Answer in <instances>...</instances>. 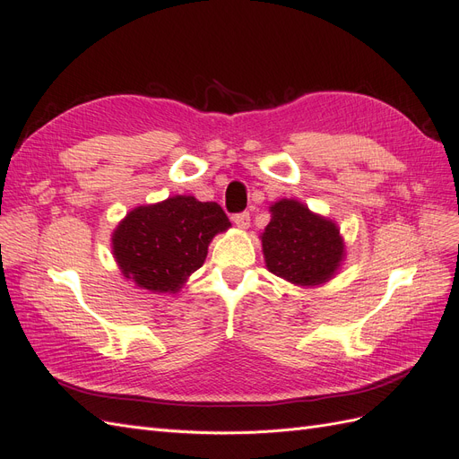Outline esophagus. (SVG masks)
Listing matches in <instances>:
<instances>
[{
    "label": "esophagus",
    "instance_id": "esophagus-1",
    "mask_svg": "<svg viewBox=\"0 0 459 459\" xmlns=\"http://www.w3.org/2000/svg\"><path fill=\"white\" fill-rule=\"evenodd\" d=\"M233 224L238 226L239 230H247L248 226H251V214H248V212L235 214V216H233Z\"/></svg>",
    "mask_w": 459,
    "mask_h": 459
}]
</instances>
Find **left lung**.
<instances>
[{"label":"left lung","instance_id":"8db88e82","mask_svg":"<svg viewBox=\"0 0 459 459\" xmlns=\"http://www.w3.org/2000/svg\"><path fill=\"white\" fill-rule=\"evenodd\" d=\"M270 214V224L260 235L266 268L297 287L331 281L346 256L335 221L312 212L297 199L273 203Z\"/></svg>","mask_w":459,"mask_h":459}]
</instances>
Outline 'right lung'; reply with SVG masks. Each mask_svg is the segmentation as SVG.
<instances>
[{
    "label": "right lung",
    "mask_w": 459,
    "mask_h": 459,
    "mask_svg": "<svg viewBox=\"0 0 459 459\" xmlns=\"http://www.w3.org/2000/svg\"><path fill=\"white\" fill-rule=\"evenodd\" d=\"M231 228L218 203L174 195L135 206L110 235L122 275L151 293H178L197 272L218 233Z\"/></svg>",
    "instance_id": "add662e5"
}]
</instances>
